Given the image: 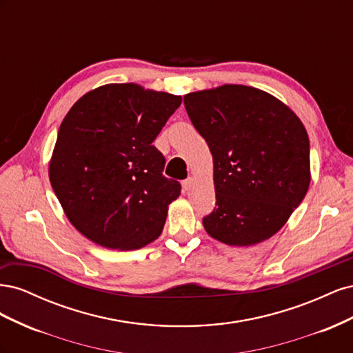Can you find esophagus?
<instances>
[{
	"label": "esophagus",
	"mask_w": 353,
	"mask_h": 353,
	"mask_svg": "<svg viewBox=\"0 0 353 353\" xmlns=\"http://www.w3.org/2000/svg\"><path fill=\"white\" fill-rule=\"evenodd\" d=\"M191 183H193V179L191 178H187V179H184L183 181V188L187 191V190H190V187H191Z\"/></svg>",
	"instance_id": "esophagus-1"
}]
</instances>
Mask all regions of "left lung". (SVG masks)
Returning a JSON list of instances; mask_svg holds the SVG:
<instances>
[{
  "instance_id": "8db88e82",
  "label": "left lung",
  "mask_w": 353,
  "mask_h": 353,
  "mask_svg": "<svg viewBox=\"0 0 353 353\" xmlns=\"http://www.w3.org/2000/svg\"><path fill=\"white\" fill-rule=\"evenodd\" d=\"M184 104L213 157L216 203L203 227L230 245L270 239L311 183L301 119L268 92L245 85L191 92Z\"/></svg>"
}]
</instances>
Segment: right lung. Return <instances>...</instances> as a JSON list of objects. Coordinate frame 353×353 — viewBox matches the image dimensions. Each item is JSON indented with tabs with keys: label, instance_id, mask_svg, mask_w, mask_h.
<instances>
[{
	"label": "right lung",
	"instance_id": "obj_1",
	"mask_svg": "<svg viewBox=\"0 0 353 353\" xmlns=\"http://www.w3.org/2000/svg\"><path fill=\"white\" fill-rule=\"evenodd\" d=\"M181 95L110 83L81 97L63 119L50 162L66 216L103 248L135 250L156 240L181 184L163 175L153 141Z\"/></svg>",
	"mask_w": 353,
	"mask_h": 353
}]
</instances>
